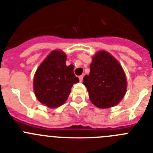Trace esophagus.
<instances>
[{"instance_id":"1","label":"esophagus","mask_w":153,"mask_h":153,"mask_svg":"<svg viewBox=\"0 0 153 153\" xmlns=\"http://www.w3.org/2000/svg\"><path fill=\"white\" fill-rule=\"evenodd\" d=\"M83 76L81 75L79 76V82H82L83 81Z\"/></svg>"}]
</instances>
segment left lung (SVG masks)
<instances>
[{
    "instance_id": "8db88e82",
    "label": "left lung",
    "mask_w": 153,
    "mask_h": 153,
    "mask_svg": "<svg viewBox=\"0 0 153 153\" xmlns=\"http://www.w3.org/2000/svg\"><path fill=\"white\" fill-rule=\"evenodd\" d=\"M90 73L83 77L92 103L101 109L116 106L126 92L123 69L109 53L99 51L92 59Z\"/></svg>"
}]
</instances>
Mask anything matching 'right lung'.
<instances>
[{
    "label": "right lung",
    "mask_w": 153,
    "mask_h": 153,
    "mask_svg": "<svg viewBox=\"0 0 153 153\" xmlns=\"http://www.w3.org/2000/svg\"><path fill=\"white\" fill-rule=\"evenodd\" d=\"M67 56L63 51H53L42 62L33 78L36 98L50 108L61 106L67 101L71 87L79 82L74 67L66 65Z\"/></svg>",
    "instance_id": "1"
}]
</instances>
